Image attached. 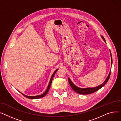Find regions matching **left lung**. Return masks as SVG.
Wrapping results in <instances>:
<instances>
[{
	"mask_svg": "<svg viewBox=\"0 0 121 121\" xmlns=\"http://www.w3.org/2000/svg\"><path fill=\"white\" fill-rule=\"evenodd\" d=\"M101 37L104 40V41L106 43V41L104 39V38L103 36L101 35ZM110 56H111V65L112 63V56H111V52L110 51ZM110 74H111V70L110 71L108 76V77L106 78V80H105V81L100 86H98L95 87H88V88H80L79 87H77V86H76L72 82V81L70 80V79L68 78V81H69V83L70 86L71 87V88H72L73 90H74V91H75L77 93L80 94H82V95H87V94H91L93 93L94 92L98 91L99 89H100V88H101L103 86H104V85L107 83V82H108L109 78H110Z\"/></svg>",
	"mask_w": 121,
	"mask_h": 121,
	"instance_id": "left-lung-1",
	"label": "left lung"
}]
</instances>
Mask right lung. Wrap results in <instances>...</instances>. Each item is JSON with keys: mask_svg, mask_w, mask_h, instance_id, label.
<instances>
[{"mask_svg": "<svg viewBox=\"0 0 121 121\" xmlns=\"http://www.w3.org/2000/svg\"><path fill=\"white\" fill-rule=\"evenodd\" d=\"M58 70V69H56V70L54 72V73L53 74V75H52V77H51V78L50 81V82H49V84H48V87H47V88L46 90L45 91V92H44V93L43 94H42L40 95L35 96H27V95H25L23 94V93H21L20 92V93H21V94H22L24 97H26V98H29V99H39V98H42V97H44V96L47 94V93H48V91H49V90L50 88L51 84V83H52V82L53 79V78H54V75H55V73H56V72L57 71V70Z\"/></svg>", "mask_w": 121, "mask_h": 121, "instance_id": "right-lung-1", "label": "right lung"}]
</instances>
